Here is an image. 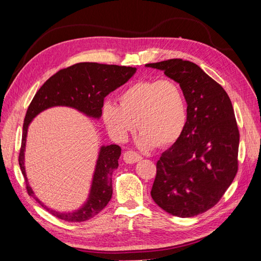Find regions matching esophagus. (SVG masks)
I'll list each match as a JSON object with an SVG mask.
<instances>
[{
    "instance_id": "esophagus-1",
    "label": "esophagus",
    "mask_w": 261,
    "mask_h": 261,
    "mask_svg": "<svg viewBox=\"0 0 261 261\" xmlns=\"http://www.w3.org/2000/svg\"><path fill=\"white\" fill-rule=\"evenodd\" d=\"M123 159L126 163H129V164H133V163H136L138 162L139 160H141V155L138 154L137 152L133 151V150H128V151L124 152V155H123Z\"/></svg>"
}]
</instances>
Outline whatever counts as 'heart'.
Instances as JSON below:
<instances>
[{
  "mask_svg": "<svg viewBox=\"0 0 261 261\" xmlns=\"http://www.w3.org/2000/svg\"><path fill=\"white\" fill-rule=\"evenodd\" d=\"M120 106L106 102L102 118L109 133L124 141L136 128L139 144L167 147L178 139L187 120V106L180 86L172 80H144L130 84L118 94Z\"/></svg>",
  "mask_w": 261,
  "mask_h": 261,
  "instance_id": "1",
  "label": "heart"
}]
</instances>
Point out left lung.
<instances>
[{
    "mask_svg": "<svg viewBox=\"0 0 261 261\" xmlns=\"http://www.w3.org/2000/svg\"><path fill=\"white\" fill-rule=\"evenodd\" d=\"M179 84L187 102L183 133L156 162L151 189L154 202L179 218L212 208L239 169L240 132L226 91L189 61L150 63Z\"/></svg>",
    "mask_w": 261,
    "mask_h": 261,
    "instance_id": "8db88e82",
    "label": "left lung"
}]
</instances>
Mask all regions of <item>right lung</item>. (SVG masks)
I'll return each mask as SVG.
<instances>
[{"mask_svg":"<svg viewBox=\"0 0 261 261\" xmlns=\"http://www.w3.org/2000/svg\"><path fill=\"white\" fill-rule=\"evenodd\" d=\"M135 73L136 68L129 66L89 62L77 63L51 76L35 94L23 121L18 162L26 180L28 194L52 216L67 222H84L97 216L112 197V173L118 167L121 147L109 145L100 148L88 199L78 210L60 212L46 207L39 200L28 183L25 170V149L29 124L39 113L53 107H69L89 117L100 118L105 98L110 92L124 85Z\"/></svg>","mask_w":261,"mask_h":261,"instance_id":"1","label":"right lung"}]
</instances>
